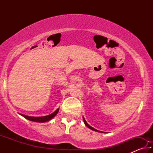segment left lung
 Wrapping results in <instances>:
<instances>
[{
  "instance_id": "8db88e82",
  "label": "left lung",
  "mask_w": 153,
  "mask_h": 153,
  "mask_svg": "<svg viewBox=\"0 0 153 153\" xmlns=\"http://www.w3.org/2000/svg\"><path fill=\"white\" fill-rule=\"evenodd\" d=\"M83 120H84V123H85V125H86V126L88 127V128H90V129H92V130H93V131H98V132H102V131H98V130H97V129H94V128H93L92 127L90 126L89 125V124L86 122V121L85 120V119H84V117H83Z\"/></svg>"
}]
</instances>
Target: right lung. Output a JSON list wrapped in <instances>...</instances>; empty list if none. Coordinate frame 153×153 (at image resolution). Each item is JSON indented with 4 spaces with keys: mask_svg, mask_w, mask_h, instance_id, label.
<instances>
[{
    "mask_svg": "<svg viewBox=\"0 0 153 153\" xmlns=\"http://www.w3.org/2000/svg\"><path fill=\"white\" fill-rule=\"evenodd\" d=\"M59 108H57L55 112L53 113L51 115H46V116H44V117H30V116H27L25 115H23V114H20L21 115L23 116V117H25L27 120L32 121H36V122H40V123H44V122H46V121H50L52 120L55 116L58 113Z\"/></svg>",
    "mask_w": 153,
    "mask_h": 153,
    "instance_id": "1",
    "label": "right lung"
}]
</instances>
